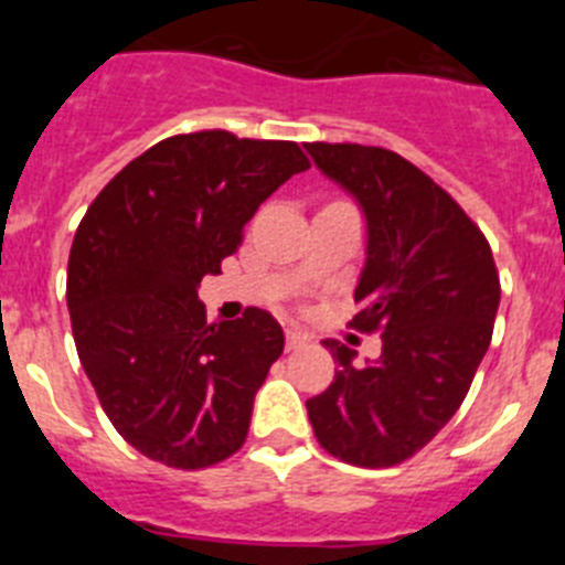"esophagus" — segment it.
Returning a JSON list of instances; mask_svg holds the SVG:
<instances>
[{
  "mask_svg": "<svg viewBox=\"0 0 565 565\" xmlns=\"http://www.w3.org/2000/svg\"><path fill=\"white\" fill-rule=\"evenodd\" d=\"M302 344H308V333H302L299 328H288V331H286V348H288V351H297V348H302Z\"/></svg>",
  "mask_w": 565,
  "mask_h": 565,
  "instance_id": "1",
  "label": "esophagus"
}]
</instances>
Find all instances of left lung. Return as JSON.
<instances>
[{
    "mask_svg": "<svg viewBox=\"0 0 565 565\" xmlns=\"http://www.w3.org/2000/svg\"><path fill=\"white\" fill-rule=\"evenodd\" d=\"M326 178L364 214L359 331L382 328V353L326 339L339 371L308 398L313 436L356 467H393L456 416L492 339L501 282L481 228L402 154L362 143H306Z\"/></svg>",
    "mask_w": 565,
    "mask_h": 565,
    "instance_id": "1",
    "label": "left lung"
}]
</instances>
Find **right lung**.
I'll return each instance as SVG.
<instances>
[{"label":"right lung","instance_id":"1","mask_svg":"<svg viewBox=\"0 0 565 565\" xmlns=\"http://www.w3.org/2000/svg\"><path fill=\"white\" fill-rule=\"evenodd\" d=\"M308 167L294 141L172 135L78 223L67 263L78 359L115 430L152 461L203 469L246 441L286 337L259 308L209 326L198 286L237 252L259 203Z\"/></svg>","mask_w":565,"mask_h":565}]
</instances>
